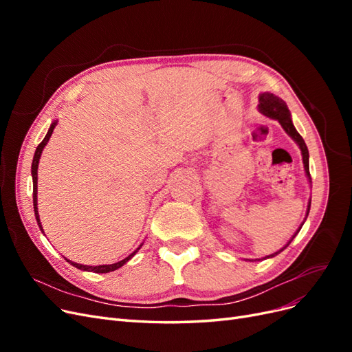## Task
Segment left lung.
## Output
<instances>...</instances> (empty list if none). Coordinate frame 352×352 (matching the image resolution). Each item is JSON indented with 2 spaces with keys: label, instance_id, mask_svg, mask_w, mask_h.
<instances>
[{
  "label": "left lung",
  "instance_id": "left-lung-1",
  "mask_svg": "<svg viewBox=\"0 0 352 352\" xmlns=\"http://www.w3.org/2000/svg\"><path fill=\"white\" fill-rule=\"evenodd\" d=\"M258 109H260V111H261L263 114L269 116V117H272V119H276V120H278V122L282 124V127L285 129V132H286L287 135H289L298 145H300V148H301V153H302V162H304L305 173H307L308 179H310V182H311L310 167H308V150H307V145H305V142H304V140H302V136L296 132L295 126L292 124V120H291V113H289V110H287V105H286V102H285L283 100H280L279 97H276V95H273V94L264 92V94H261V95H260V104H258ZM310 206H311V202H310V204H308V211H310ZM308 211H307V214H308ZM300 229H301V228H300ZM296 233H298V232H296ZM296 233H295V235H296ZM295 235H294V238H295ZM294 238H292V239H294ZM292 239L285 245V248L287 247V245H289V243L292 242ZM285 248H282L280 251H283ZM280 251H278L276 254H279ZM276 254L269 255V257H274ZM269 257H267V258H269Z\"/></svg>",
  "mask_w": 352,
  "mask_h": 352
}]
</instances>
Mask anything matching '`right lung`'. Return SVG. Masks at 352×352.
I'll return each mask as SVG.
<instances>
[{
  "label": "right lung",
  "mask_w": 352,
  "mask_h": 352,
  "mask_svg": "<svg viewBox=\"0 0 352 352\" xmlns=\"http://www.w3.org/2000/svg\"><path fill=\"white\" fill-rule=\"evenodd\" d=\"M57 126V122H54L51 124V127H50V131H48V133H47V136L44 138V140H42V142L38 145V148H36V151H35V155H34V162H32V179H34V211H35V216H36V221H38V225H39V228H41V230H42V226H41V221H39V216H38V198H36V192H38V163H39V157H41V154H42V150H44V146L47 145V142L50 141V138H51V135H52V131H54V127ZM142 247V245H141ZM140 247V248H141ZM138 248V250H140ZM138 250L135 251V252H132L129 257H126L124 260H122V261H119V263H114V264H107V265H83V264H78V263H73V261H70V260H67L70 264H73L74 267H78V269H80V270H87V272H94V273H109V272H113V270H117L119 267H122V265L126 263V261H129L133 255L138 252Z\"/></svg>",
  "instance_id": "add662e5"
}]
</instances>
